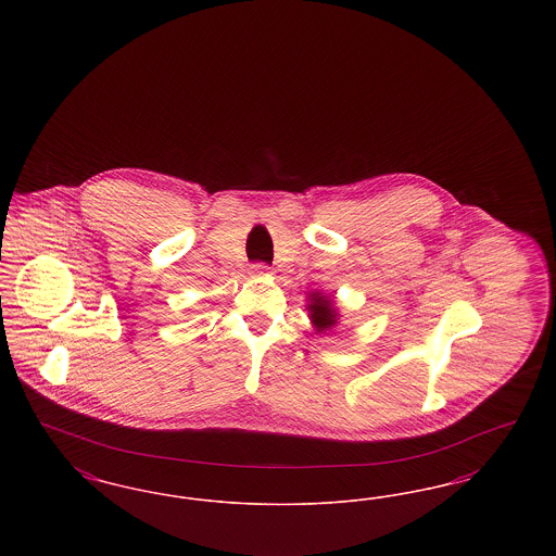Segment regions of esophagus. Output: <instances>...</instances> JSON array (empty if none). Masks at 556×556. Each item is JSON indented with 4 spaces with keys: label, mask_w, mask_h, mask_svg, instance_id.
I'll use <instances>...</instances> for the list:
<instances>
[{
    "label": "esophagus",
    "mask_w": 556,
    "mask_h": 556,
    "mask_svg": "<svg viewBox=\"0 0 556 556\" xmlns=\"http://www.w3.org/2000/svg\"><path fill=\"white\" fill-rule=\"evenodd\" d=\"M252 270L256 273V275H266L268 273V266L265 263H256V265H252Z\"/></svg>",
    "instance_id": "esophagus-1"
}]
</instances>
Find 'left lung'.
<instances>
[{
	"mask_svg": "<svg viewBox=\"0 0 556 556\" xmlns=\"http://www.w3.org/2000/svg\"><path fill=\"white\" fill-rule=\"evenodd\" d=\"M311 302L313 304H308V311H311V318H313V323H315L318 331L331 329L336 325V318H338L333 306H331V300L327 295L315 293Z\"/></svg>",
	"mask_w": 556,
	"mask_h": 556,
	"instance_id": "1",
	"label": "left lung"
}]
</instances>
